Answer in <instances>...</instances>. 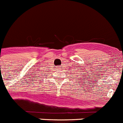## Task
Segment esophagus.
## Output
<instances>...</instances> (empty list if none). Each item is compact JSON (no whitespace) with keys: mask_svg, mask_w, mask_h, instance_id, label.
I'll use <instances>...</instances> for the list:
<instances>
[{"mask_svg":"<svg viewBox=\"0 0 123 123\" xmlns=\"http://www.w3.org/2000/svg\"><path fill=\"white\" fill-rule=\"evenodd\" d=\"M60 68H61V67H60V66H59V67H58V68H57V69H58V70H60V69H60Z\"/></svg>","mask_w":123,"mask_h":123,"instance_id":"34e87169","label":"esophagus"}]
</instances>
